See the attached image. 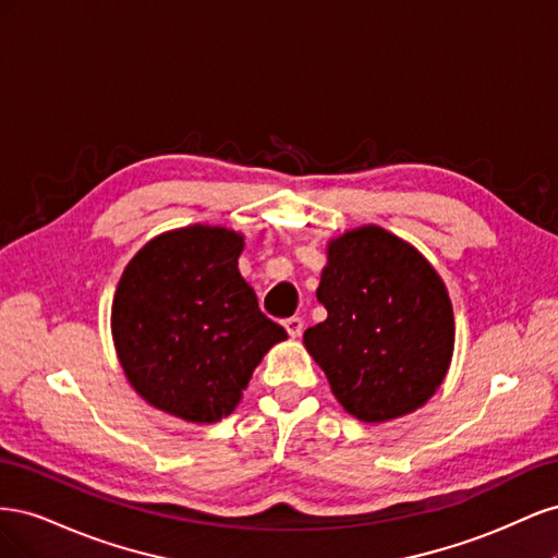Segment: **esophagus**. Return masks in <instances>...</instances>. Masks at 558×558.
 Returning <instances> with one entry per match:
<instances>
[{"mask_svg":"<svg viewBox=\"0 0 558 558\" xmlns=\"http://www.w3.org/2000/svg\"><path fill=\"white\" fill-rule=\"evenodd\" d=\"M283 328L291 337H300L302 330H305V320H302L300 316H291V318L283 320Z\"/></svg>","mask_w":558,"mask_h":558,"instance_id":"obj_1","label":"esophagus"}]
</instances>
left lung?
I'll list each match as a JSON object with an SVG mask.
<instances>
[{
  "mask_svg": "<svg viewBox=\"0 0 558 558\" xmlns=\"http://www.w3.org/2000/svg\"><path fill=\"white\" fill-rule=\"evenodd\" d=\"M316 298L328 318L305 330V347L349 414L379 424L421 408L442 384L453 312L414 246L377 226L342 234L328 246Z\"/></svg>",
  "mask_w": 558,
  "mask_h": 558,
  "instance_id": "1",
  "label": "left lung"
}]
</instances>
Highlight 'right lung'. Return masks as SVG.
I'll return each instance as SVG.
<instances>
[{
  "label": "right lung",
  "mask_w": 558,
  "mask_h": 558,
  "mask_svg": "<svg viewBox=\"0 0 558 558\" xmlns=\"http://www.w3.org/2000/svg\"><path fill=\"white\" fill-rule=\"evenodd\" d=\"M242 234L191 226L150 240L118 281L111 330L130 384L195 424L228 416L286 330L267 318L238 258Z\"/></svg>",
  "instance_id": "right-lung-1"
}]
</instances>
